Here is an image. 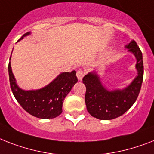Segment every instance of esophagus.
<instances>
[{"label": "esophagus", "instance_id": "esophagus-1", "mask_svg": "<svg viewBox=\"0 0 154 154\" xmlns=\"http://www.w3.org/2000/svg\"><path fill=\"white\" fill-rule=\"evenodd\" d=\"M84 76H85V72H84L82 69H78L77 72V78H78V80H79V81H81Z\"/></svg>", "mask_w": 154, "mask_h": 154}]
</instances>
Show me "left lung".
I'll use <instances>...</instances> for the list:
<instances>
[{"mask_svg":"<svg viewBox=\"0 0 154 154\" xmlns=\"http://www.w3.org/2000/svg\"><path fill=\"white\" fill-rule=\"evenodd\" d=\"M137 60L135 68L138 75L123 89L108 90L103 85L96 72H90L83 78L86 92L85 100L88 113L101 120H111L128 111L136 101L143 81L142 54L134 40L126 46Z\"/></svg>","mask_w":154,"mask_h":154,"instance_id":"obj_1","label":"left lung"}]
</instances>
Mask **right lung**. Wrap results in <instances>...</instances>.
<instances>
[{
	"label": "right lung",
	"mask_w": 154,
	"mask_h": 154,
	"mask_svg": "<svg viewBox=\"0 0 154 154\" xmlns=\"http://www.w3.org/2000/svg\"><path fill=\"white\" fill-rule=\"evenodd\" d=\"M31 32L24 34L23 37ZM11 59V57H10ZM8 74L11 89L18 103L27 112L38 119H53L62 112L63 100L77 82L76 71L60 73L55 79L40 89L23 90L17 85L14 75L8 63Z\"/></svg>",
	"instance_id": "1"
}]
</instances>
